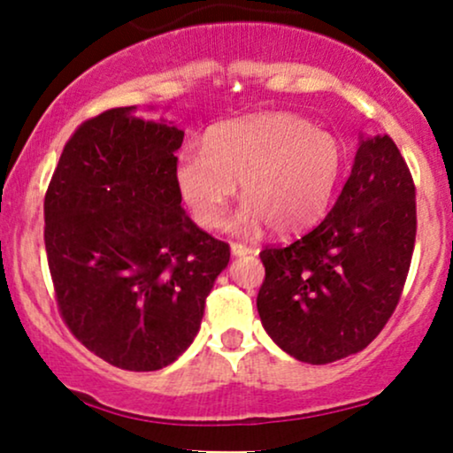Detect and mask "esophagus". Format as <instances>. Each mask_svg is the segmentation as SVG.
<instances>
[{
    "label": "esophagus",
    "instance_id": "1",
    "mask_svg": "<svg viewBox=\"0 0 453 453\" xmlns=\"http://www.w3.org/2000/svg\"><path fill=\"white\" fill-rule=\"evenodd\" d=\"M230 251H232V256L242 257V256H249V253H256V249L247 247V244H242V242H232Z\"/></svg>",
    "mask_w": 453,
    "mask_h": 453
}]
</instances>
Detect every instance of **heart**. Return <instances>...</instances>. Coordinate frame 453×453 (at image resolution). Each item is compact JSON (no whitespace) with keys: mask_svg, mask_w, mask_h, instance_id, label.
Segmentation results:
<instances>
[{"mask_svg":"<svg viewBox=\"0 0 453 453\" xmlns=\"http://www.w3.org/2000/svg\"><path fill=\"white\" fill-rule=\"evenodd\" d=\"M345 150L341 140L292 112H264L227 123L206 149L189 147L176 165V185L194 219L215 230L241 183L244 202L234 227L280 236L313 227L334 197Z\"/></svg>","mask_w":453,"mask_h":453,"instance_id":"1","label":"heart"}]
</instances>
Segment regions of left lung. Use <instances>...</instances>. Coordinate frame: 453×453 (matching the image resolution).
<instances>
[{
    "label": "left lung",
    "instance_id": "left-lung-1",
    "mask_svg": "<svg viewBox=\"0 0 453 453\" xmlns=\"http://www.w3.org/2000/svg\"><path fill=\"white\" fill-rule=\"evenodd\" d=\"M415 185L394 140L360 136L339 200L313 232L259 253L264 330L300 362L362 351L396 309L415 244Z\"/></svg>",
    "mask_w": 453,
    "mask_h": 453
}]
</instances>
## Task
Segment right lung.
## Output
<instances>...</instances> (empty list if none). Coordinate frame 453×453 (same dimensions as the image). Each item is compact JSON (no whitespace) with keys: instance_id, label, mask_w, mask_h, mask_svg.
I'll use <instances>...</instances> for the list:
<instances>
[{"instance_id":"obj_1","label":"right lung","mask_w":453,"mask_h":453,"mask_svg":"<svg viewBox=\"0 0 453 453\" xmlns=\"http://www.w3.org/2000/svg\"><path fill=\"white\" fill-rule=\"evenodd\" d=\"M136 106L89 119L67 140L44 200L57 304L87 349L126 371H159L196 339L230 247L180 206L185 132Z\"/></svg>"}]
</instances>
